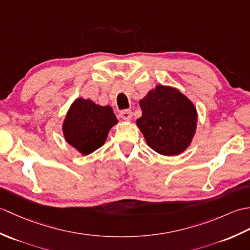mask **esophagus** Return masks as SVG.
Returning <instances> with one entry per match:
<instances>
[{
    "label": "esophagus",
    "instance_id": "esophagus-1",
    "mask_svg": "<svg viewBox=\"0 0 250 250\" xmlns=\"http://www.w3.org/2000/svg\"><path fill=\"white\" fill-rule=\"evenodd\" d=\"M119 116L121 117L124 120H131L132 119V111L129 109H125V110H121Z\"/></svg>",
    "mask_w": 250,
    "mask_h": 250
}]
</instances>
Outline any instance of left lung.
<instances>
[{
    "label": "left lung",
    "instance_id": "left-lung-1",
    "mask_svg": "<svg viewBox=\"0 0 250 250\" xmlns=\"http://www.w3.org/2000/svg\"><path fill=\"white\" fill-rule=\"evenodd\" d=\"M142 117L136 125L147 145L163 156L187 149L195 134L198 114L193 103L176 88L158 86L140 101Z\"/></svg>",
    "mask_w": 250,
    "mask_h": 250
}]
</instances>
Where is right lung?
<instances>
[{
	"mask_svg": "<svg viewBox=\"0 0 250 250\" xmlns=\"http://www.w3.org/2000/svg\"><path fill=\"white\" fill-rule=\"evenodd\" d=\"M118 124L110 106H101L91 100L76 99L71 105L62 130L65 141L83 156L99 149L109 130Z\"/></svg>",
	"mask_w": 250,
	"mask_h": 250,
	"instance_id": "obj_1",
	"label": "right lung"
}]
</instances>
